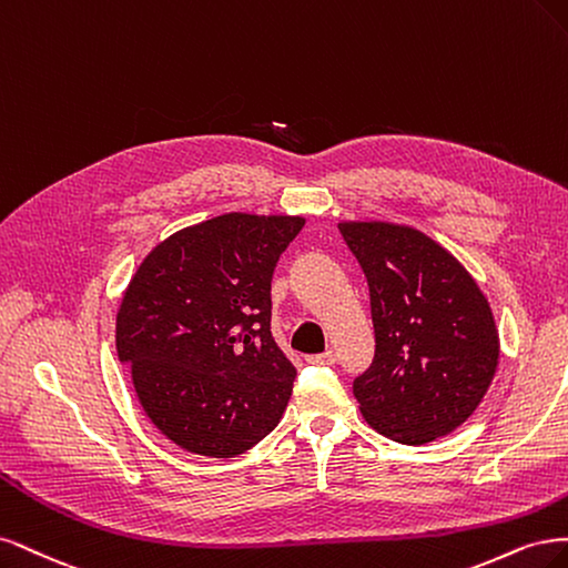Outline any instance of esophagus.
<instances>
[{"mask_svg": "<svg viewBox=\"0 0 568 568\" xmlns=\"http://www.w3.org/2000/svg\"><path fill=\"white\" fill-rule=\"evenodd\" d=\"M306 361L314 363V365H333V363L337 361V354H335L333 349H327V352H323V354H311V356H306Z\"/></svg>", "mask_w": 568, "mask_h": 568, "instance_id": "obj_1", "label": "esophagus"}]
</instances>
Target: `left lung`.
Here are the masks:
<instances>
[{
  "mask_svg": "<svg viewBox=\"0 0 568 568\" xmlns=\"http://www.w3.org/2000/svg\"><path fill=\"white\" fill-rule=\"evenodd\" d=\"M371 287L375 358L354 382L375 432L425 446L479 408L500 361L490 304L471 273L427 233L339 222Z\"/></svg>",
  "mask_w": 568,
  "mask_h": 568,
  "instance_id": "left-lung-1",
  "label": "left lung"
}]
</instances>
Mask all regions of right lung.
Wrapping results in <instances>:
<instances>
[{"label": "right lung", "mask_w": 568, "mask_h": 568, "mask_svg": "<svg viewBox=\"0 0 568 568\" xmlns=\"http://www.w3.org/2000/svg\"><path fill=\"white\" fill-rule=\"evenodd\" d=\"M304 216L229 212L158 243L126 285L115 349L172 444L235 457L276 429L295 365L271 335V278Z\"/></svg>", "instance_id": "right-lung-1"}]
</instances>
